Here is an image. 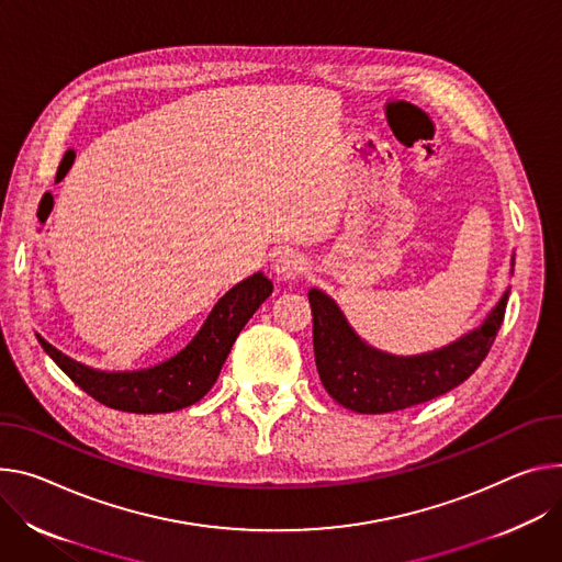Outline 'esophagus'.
Wrapping results in <instances>:
<instances>
[{
	"label": "esophagus",
	"mask_w": 562,
	"mask_h": 562,
	"mask_svg": "<svg viewBox=\"0 0 562 562\" xmlns=\"http://www.w3.org/2000/svg\"><path fill=\"white\" fill-rule=\"evenodd\" d=\"M304 258L300 252H295V250H286V252H282L280 258L276 260V265H273V271H276V276L280 278V280H295L302 271H304Z\"/></svg>",
	"instance_id": "1"
}]
</instances>
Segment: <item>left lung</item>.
Segmentation results:
<instances>
[{
  "label": "left lung",
  "instance_id": "obj_1",
  "mask_svg": "<svg viewBox=\"0 0 562 562\" xmlns=\"http://www.w3.org/2000/svg\"><path fill=\"white\" fill-rule=\"evenodd\" d=\"M516 255H512V273ZM506 289L482 325L457 340L424 353L381 351L353 331L345 314L323 289H310L314 312V353L329 396L347 411L383 415L426 403L464 383L486 359L504 321Z\"/></svg>",
  "mask_w": 562,
  "mask_h": 562
}]
</instances>
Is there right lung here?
<instances>
[{
	"instance_id": "obj_1",
	"label": "right lung",
	"mask_w": 562,
	"mask_h": 562,
	"mask_svg": "<svg viewBox=\"0 0 562 562\" xmlns=\"http://www.w3.org/2000/svg\"><path fill=\"white\" fill-rule=\"evenodd\" d=\"M271 293L273 282L262 271L248 276L217 300L201 329L181 351L140 370H95L74 361L40 334L37 340L78 387L103 405L136 415L175 413L206 396L235 338Z\"/></svg>"
}]
</instances>
